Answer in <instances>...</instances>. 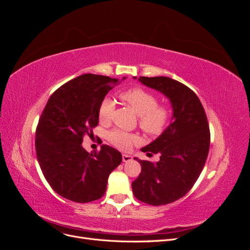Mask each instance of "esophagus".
Listing matches in <instances>:
<instances>
[{"label": "esophagus", "instance_id": "34e87169", "mask_svg": "<svg viewBox=\"0 0 250 250\" xmlns=\"http://www.w3.org/2000/svg\"><path fill=\"white\" fill-rule=\"evenodd\" d=\"M122 160L124 163H128V162H131L132 161V156L129 154H123L122 155Z\"/></svg>", "mask_w": 250, "mask_h": 250}]
</instances>
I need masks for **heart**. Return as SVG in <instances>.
Returning <instances> with one entry per match:
<instances>
[{
    "mask_svg": "<svg viewBox=\"0 0 250 250\" xmlns=\"http://www.w3.org/2000/svg\"><path fill=\"white\" fill-rule=\"evenodd\" d=\"M120 99L129 104L139 115V125L141 129L151 137L162 134L171 119V108L166 104H158L157 97L149 90L135 86L123 90L120 94ZM115 102L109 98H105L99 105L98 116L103 123L109 122ZM108 141L117 148L129 149L134 143L139 141V135L122 129H112L107 133Z\"/></svg>",
    "mask_w": 250,
    "mask_h": 250,
    "instance_id": "b5f03b06",
    "label": "heart"
}]
</instances>
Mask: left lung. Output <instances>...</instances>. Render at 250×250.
<instances>
[{
	"label": "left lung",
	"instance_id": "obj_1",
	"mask_svg": "<svg viewBox=\"0 0 250 250\" xmlns=\"http://www.w3.org/2000/svg\"><path fill=\"white\" fill-rule=\"evenodd\" d=\"M167 96L173 107L172 123L148 146V155L161 153L156 163L137 160L142 171L132 183L134 197L151 206L178 200L191 190L207 162L210 133L202 104L193 90L169 77H140Z\"/></svg>",
	"mask_w": 250,
	"mask_h": 250
}]
</instances>
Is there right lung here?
Instances as JSON below:
<instances>
[{"label": "right lung", "instance_id": "right-lung-1", "mask_svg": "<svg viewBox=\"0 0 250 250\" xmlns=\"http://www.w3.org/2000/svg\"><path fill=\"white\" fill-rule=\"evenodd\" d=\"M118 79L84 74L52 94L36 127L37 161L51 188L63 198L86 203L103 197L109 174L122 154L102 145L87 152L82 142L99 122L98 109Z\"/></svg>", "mask_w": 250, "mask_h": 250}]
</instances>
